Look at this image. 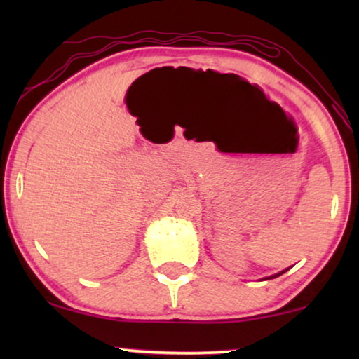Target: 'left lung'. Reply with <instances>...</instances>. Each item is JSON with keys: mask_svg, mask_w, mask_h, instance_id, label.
I'll return each instance as SVG.
<instances>
[{"mask_svg": "<svg viewBox=\"0 0 359 359\" xmlns=\"http://www.w3.org/2000/svg\"><path fill=\"white\" fill-rule=\"evenodd\" d=\"M284 271H286V269H284ZM284 271H281V273H278V274H274V276H271V278H276V276H279V274H283ZM271 278H266V279H271Z\"/></svg>", "mask_w": 359, "mask_h": 359, "instance_id": "1", "label": "left lung"}]
</instances>
